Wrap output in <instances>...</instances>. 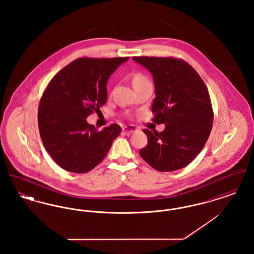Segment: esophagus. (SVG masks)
Returning <instances> with one entry per match:
<instances>
[{"label":"esophagus","instance_id":"1","mask_svg":"<svg viewBox=\"0 0 254 254\" xmlns=\"http://www.w3.org/2000/svg\"><path fill=\"white\" fill-rule=\"evenodd\" d=\"M137 130H138V128H137L135 126H133V125L125 126V127H123V131H125V132H135V131H137Z\"/></svg>","mask_w":254,"mask_h":254}]
</instances>
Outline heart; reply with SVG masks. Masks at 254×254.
<instances>
[{
    "instance_id": "obj_1",
    "label": "heart",
    "mask_w": 254,
    "mask_h": 254,
    "mask_svg": "<svg viewBox=\"0 0 254 254\" xmlns=\"http://www.w3.org/2000/svg\"><path fill=\"white\" fill-rule=\"evenodd\" d=\"M145 80H146V79H145L144 75H142L140 73H137L133 77V84H136V83H139V82H142V81H145Z\"/></svg>"
}]
</instances>
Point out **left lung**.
Segmentation results:
<instances>
[{
	"instance_id": "obj_1",
	"label": "left lung",
	"mask_w": 254,
	"mask_h": 254,
	"mask_svg": "<svg viewBox=\"0 0 254 254\" xmlns=\"http://www.w3.org/2000/svg\"><path fill=\"white\" fill-rule=\"evenodd\" d=\"M153 76L152 121L162 132L144 129L147 145L140 156L158 171H174L193 161L205 145L213 124L207 87L187 62L173 57H133Z\"/></svg>"
}]
</instances>
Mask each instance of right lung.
I'll return each mask as SVG.
<instances>
[{
  "label": "right lung",
  "instance_id": "add662e5",
  "mask_svg": "<svg viewBox=\"0 0 254 254\" xmlns=\"http://www.w3.org/2000/svg\"><path fill=\"white\" fill-rule=\"evenodd\" d=\"M128 57L79 58L61 69L45 89L38 109L47 151L62 169L86 173L107 156L121 127L97 130L86 118L107 102L109 76Z\"/></svg>",
  "mask_w": 254,
  "mask_h": 254
}]
</instances>
